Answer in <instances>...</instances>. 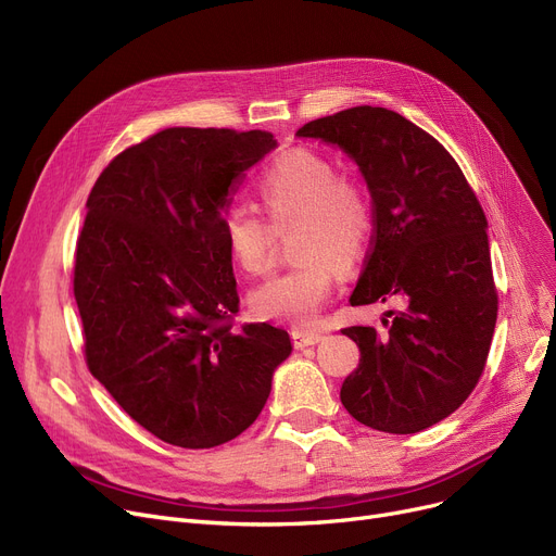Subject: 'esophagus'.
<instances>
[{
  "label": "esophagus",
  "mask_w": 556,
  "mask_h": 556,
  "mask_svg": "<svg viewBox=\"0 0 556 556\" xmlns=\"http://www.w3.org/2000/svg\"><path fill=\"white\" fill-rule=\"evenodd\" d=\"M325 336L319 331H295L293 333V342L298 349H304V346H313L317 342H323Z\"/></svg>",
  "instance_id": "34e87169"
}]
</instances>
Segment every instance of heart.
<instances>
[{"instance_id": "1", "label": "heart", "mask_w": 556, "mask_h": 556, "mask_svg": "<svg viewBox=\"0 0 556 556\" xmlns=\"http://www.w3.org/2000/svg\"><path fill=\"white\" fill-rule=\"evenodd\" d=\"M258 200L270 225L298 223L293 268L261 283L250 293V308L261 319L308 327L333 293L339 261L342 268L361 261L374 227L367 191L338 166L306 149L281 155L261 175ZM245 207L223 216V243L229 261L250 277L273 268V229Z\"/></svg>"}]
</instances>
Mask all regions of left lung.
<instances>
[{"mask_svg":"<svg viewBox=\"0 0 556 556\" xmlns=\"http://www.w3.org/2000/svg\"><path fill=\"white\" fill-rule=\"evenodd\" d=\"M298 137L340 149L371 193V250L349 302H401L386 331L342 329L361 363L340 401L374 430L430 428L473 392L498 317L480 202L444 146L388 108H349Z\"/></svg>","mask_w":556,"mask_h":556,"instance_id":"1","label":"left lung"}]
</instances>
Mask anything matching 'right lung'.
<instances>
[{
	"instance_id": "right-lung-1",
	"label": "right lung",
	"mask_w": 556,
	"mask_h": 556,
	"mask_svg": "<svg viewBox=\"0 0 556 556\" xmlns=\"http://www.w3.org/2000/svg\"><path fill=\"white\" fill-rule=\"evenodd\" d=\"M273 149L263 130L166 128L116 155L87 198L74 266L87 367L166 444L239 437L293 352L283 329L229 325L239 293L223 214Z\"/></svg>"
}]
</instances>
